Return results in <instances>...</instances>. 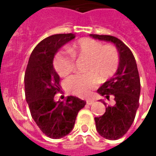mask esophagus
<instances>
[{
  "label": "esophagus",
  "mask_w": 156,
  "mask_h": 156,
  "mask_svg": "<svg viewBox=\"0 0 156 156\" xmlns=\"http://www.w3.org/2000/svg\"><path fill=\"white\" fill-rule=\"evenodd\" d=\"M86 102H87V105H91L92 104H93V103L94 102V99H88V100H87Z\"/></svg>",
  "instance_id": "1"
}]
</instances>
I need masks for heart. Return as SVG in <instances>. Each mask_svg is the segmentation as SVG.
<instances>
[{
  "label": "heart",
  "instance_id": "heart-1",
  "mask_svg": "<svg viewBox=\"0 0 156 156\" xmlns=\"http://www.w3.org/2000/svg\"><path fill=\"white\" fill-rule=\"evenodd\" d=\"M74 58H87L86 73L73 75L66 82L72 94L87 97L98 86V78L107 79L115 74L120 62L118 48L112 44L103 45L95 39L82 38L67 50H61L55 55L53 66L61 77H65L74 68Z\"/></svg>",
  "mask_w": 156,
  "mask_h": 156
}]
</instances>
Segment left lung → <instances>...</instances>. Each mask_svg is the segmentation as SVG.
<instances>
[{"instance_id": "obj_1", "label": "left lung", "mask_w": 156, "mask_h": 156, "mask_svg": "<svg viewBox=\"0 0 156 156\" xmlns=\"http://www.w3.org/2000/svg\"><path fill=\"white\" fill-rule=\"evenodd\" d=\"M95 39L114 42L120 55V62L115 76L105 82L98 93L112 104L103 101L106 112L94 118L95 125L102 137L116 140L127 133L133 124L139 108L140 80L134 55L124 42L115 37L90 34Z\"/></svg>"}]
</instances>
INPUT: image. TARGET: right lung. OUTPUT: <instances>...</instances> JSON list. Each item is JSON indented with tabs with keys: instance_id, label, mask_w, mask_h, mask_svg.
<instances>
[{
	"instance_id": "1",
	"label": "right lung",
	"mask_w": 156,
	"mask_h": 156,
	"mask_svg": "<svg viewBox=\"0 0 156 156\" xmlns=\"http://www.w3.org/2000/svg\"><path fill=\"white\" fill-rule=\"evenodd\" d=\"M74 34H56L40 41L32 51L25 73V95L30 113L41 132L51 139L68 134L74 126L84 100L68 96L66 101L54 100L60 91V78L53 68V58Z\"/></svg>"
}]
</instances>
